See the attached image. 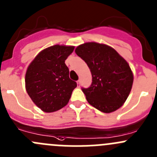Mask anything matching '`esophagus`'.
I'll use <instances>...</instances> for the list:
<instances>
[{
	"label": "esophagus",
	"instance_id": "esophagus-1",
	"mask_svg": "<svg viewBox=\"0 0 157 157\" xmlns=\"http://www.w3.org/2000/svg\"><path fill=\"white\" fill-rule=\"evenodd\" d=\"M77 86H78V87H80V80H77Z\"/></svg>",
	"mask_w": 157,
	"mask_h": 157
}]
</instances>
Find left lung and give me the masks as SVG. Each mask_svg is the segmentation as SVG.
<instances>
[{
  "instance_id": "obj_1",
  "label": "left lung",
  "mask_w": 157,
  "mask_h": 157,
  "mask_svg": "<svg viewBox=\"0 0 157 157\" xmlns=\"http://www.w3.org/2000/svg\"><path fill=\"white\" fill-rule=\"evenodd\" d=\"M75 52L92 74L91 85L81 88L87 102L105 113L119 109L127 99L134 80L127 61L114 48L96 42L79 45Z\"/></svg>"
}]
</instances>
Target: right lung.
<instances>
[{
  "mask_svg": "<svg viewBox=\"0 0 157 157\" xmlns=\"http://www.w3.org/2000/svg\"><path fill=\"white\" fill-rule=\"evenodd\" d=\"M74 49V46H51L42 51L28 67L26 92L44 112H53L65 106L77 87V83L70 79L69 69L64 63Z\"/></svg>",
  "mask_w": 157,
  "mask_h": 157,
  "instance_id": "add662e5",
  "label": "right lung"
}]
</instances>
